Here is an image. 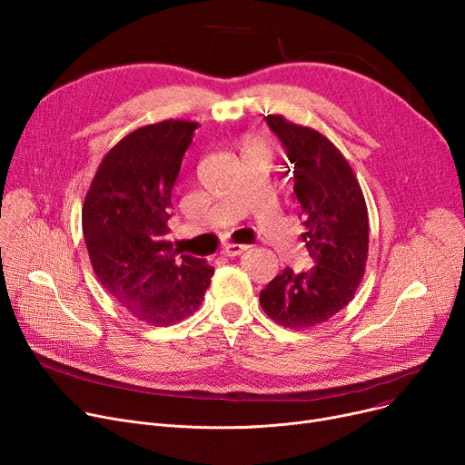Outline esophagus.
<instances>
[{
	"mask_svg": "<svg viewBox=\"0 0 465 465\" xmlns=\"http://www.w3.org/2000/svg\"><path fill=\"white\" fill-rule=\"evenodd\" d=\"M247 251V245H237V242H230V245H226L224 249H223V254L224 256H239L241 252H245Z\"/></svg>",
	"mask_w": 465,
	"mask_h": 465,
	"instance_id": "1",
	"label": "esophagus"
}]
</instances>
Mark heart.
Listing matches in <instances>:
<instances>
[{
    "instance_id": "heart-1",
    "label": "heart",
    "mask_w": 465,
    "mask_h": 465,
    "mask_svg": "<svg viewBox=\"0 0 465 465\" xmlns=\"http://www.w3.org/2000/svg\"><path fill=\"white\" fill-rule=\"evenodd\" d=\"M252 149H265V146L262 144V141H258L256 137H249L242 141V153L245 151H252Z\"/></svg>"
}]
</instances>
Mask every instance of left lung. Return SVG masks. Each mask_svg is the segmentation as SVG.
Instances as JSON below:
<instances>
[{
	"mask_svg": "<svg viewBox=\"0 0 465 465\" xmlns=\"http://www.w3.org/2000/svg\"><path fill=\"white\" fill-rule=\"evenodd\" d=\"M284 144L300 218L302 239L314 265L286 270L260 292V305L277 324L305 330L326 322L351 303L361 282L370 249V220L360 183L337 146L307 126L267 114Z\"/></svg>",
	"mask_w": 465,
	"mask_h": 465,
	"instance_id": "1",
	"label": "left lung"
}]
</instances>
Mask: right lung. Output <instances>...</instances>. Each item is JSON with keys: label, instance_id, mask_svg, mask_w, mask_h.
I'll list each match as a JSON object with an SVG mask.
<instances>
[{"label": "right lung", "instance_id": "1", "mask_svg": "<svg viewBox=\"0 0 465 465\" xmlns=\"http://www.w3.org/2000/svg\"><path fill=\"white\" fill-rule=\"evenodd\" d=\"M198 122L162 120L122 137L97 167L83 205L94 273L137 321L169 326L200 309L214 267L165 239L171 190Z\"/></svg>", "mask_w": 465, "mask_h": 465}]
</instances>
